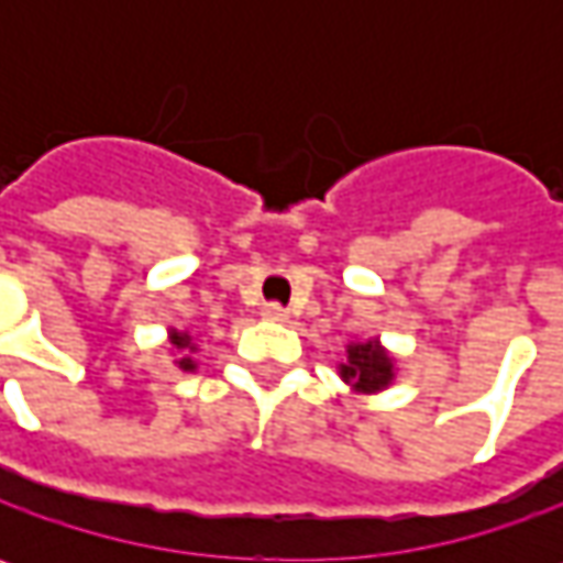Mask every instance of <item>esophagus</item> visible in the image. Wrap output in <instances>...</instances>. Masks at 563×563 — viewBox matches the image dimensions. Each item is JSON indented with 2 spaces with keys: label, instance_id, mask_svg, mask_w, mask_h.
Here are the masks:
<instances>
[{
  "label": "esophagus",
  "instance_id": "esophagus-1",
  "mask_svg": "<svg viewBox=\"0 0 563 563\" xmlns=\"http://www.w3.org/2000/svg\"><path fill=\"white\" fill-rule=\"evenodd\" d=\"M288 310L285 307H278V303H266L263 307V319H269V322H288Z\"/></svg>",
  "mask_w": 563,
  "mask_h": 563
}]
</instances>
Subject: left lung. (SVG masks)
I'll return each mask as SVG.
<instances>
[{
    "label": "left lung",
    "mask_w": 563,
    "mask_h": 563,
    "mask_svg": "<svg viewBox=\"0 0 563 563\" xmlns=\"http://www.w3.org/2000/svg\"><path fill=\"white\" fill-rule=\"evenodd\" d=\"M338 376L354 395H378L395 385L398 360L378 338L351 341L344 347V360L338 363Z\"/></svg>",
    "instance_id": "left-lung-1"
}]
</instances>
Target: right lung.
Wrapping results in <instances>:
<instances>
[{
    "instance_id": "right-lung-1",
    "label": "right lung",
    "mask_w": 563,
    "mask_h": 563,
    "mask_svg": "<svg viewBox=\"0 0 563 563\" xmlns=\"http://www.w3.org/2000/svg\"><path fill=\"white\" fill-rule=\"evenodd\" d=\"M168 351H172L175 366H178L181 373H197V360H194V354H197L200 347H197V341H194V335H190L187 329H168Z\"/></svg>"
}]
</instances>
